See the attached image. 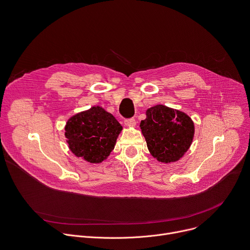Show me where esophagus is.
<instances>
[{
	"label": "esophagus",
	"mask_w": 250,
	"mask_h": 250,
	"mask_svg": "<svg viewBox=\"0 0 250 250\" xmlns=\"http://www.w3.org/2000/svg\"><path fill=\"white\" fill-rule=\"evenodd\" d=\"M125 125H128V126H134V125H136V121H135V119H133V118L125 119Z\"/></svg>",
	"instance_id": "esophagus-1"
}]
</instances>
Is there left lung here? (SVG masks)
<instances>
[{"instance_id":"8db88e82","label":"left lung","mask_w":250,"mask_h":250,"mask_svg":"<svg viewBox=\"0 0 250 250\" xmlns=\"http://www.w3.org/2000/svg\"><path fill=\"white\" fill-rule=\"evenodd\" d=\"M140 128L151 155L159 162H175L189 149L194 123L186 114L157 104L146 111Z\"/></svg>"}]
</instances>
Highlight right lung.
Wrapping results in <instances>:
<instances>
[{"label": "right lung", "mask_w": 250, "mask_h": 250, "mask_svg": "<svg viewBox=\"0 0 250 250\" xmlns=\"http://www.w3.org/2000/svg\"><path fill=\"white\" fill-rule=\"evenodd\" d=\"M115 117L101 106L70 118L65 136L70 150L90 163H100L110 155L122 130Z\"/></svg>", "instance_id": "add662e5"}]
</instances>
